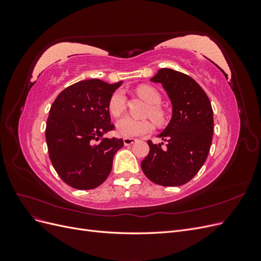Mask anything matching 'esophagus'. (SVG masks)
I'll return each instance as SVG.
<instances>
[{
    "mask_svg": "<svg viewBox=\"0 0 261 261\" xmlns=\"http://www.w3.org/2000/svg\"><path fill=\"white\" fill-rule=\"evenodd\" d=\"M123 141H124V145H125V146H130V145H133L134 143H136L137 139H136V138H124Z\"/></svg>",
    "mask_w": 261,
    "mask_h": 261,
    "instance_id": "1",
    "label": "esophagus"
}]
</instances>
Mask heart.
<instances>
[{
  "label": "heart",
  "instance_id": "heart-1",
  "mask_svg": "<svg viewBox=\"0 0 261 261\" xmlns=\"http://www.w3.org/2000/svg\"><path fill=\"white\" fill-rule=\"evenodd\" d=\"M137 93L140 98H143L150 105L147 109V114L150 115L152 120L160 124L163 122V112L159 108L161 102V96L159 91L151 86H140L137 88ZM126 97L122 90H116L112 93L109 100V111L112 116L118 117L125 111ZM153 125L148 118H133L129 116L122 117L116 122V133L125 138H132L137 136H143L152 130Z\"/></svg>",
  "mask_w": 261,
  "mask_h": 261
}]
</instances>
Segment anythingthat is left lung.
Returning <instances> with one entry per match:
<instances>
[{
	"mask_svg": "<svg viewBox=\"0 0 261 261\" xmlns=\"http://www.w3.org/2000/svg\"><path fill=\"white\" fill-rule=\"evenodd\" d=\"M150 81L160 83L167 91L172 117L158 135L167 146L148 140L150 151L141 170L158 185H184L198 173L209 153L213 135L210 100L192 77L174 69L161 68Z\"/></svg>",
	"mask_w": 261,
	"mask_h": 261,
	"instance_id": "8db88e82",
	"label": "left lung"
}]
</instances>
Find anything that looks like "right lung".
I'll return each instance as SVG.
<instances>
[{
	"label": "right lung",
	"instance_id": "add662e5",
	"mask_svg": "<svg viewBox=\"0 0 261 261\" xmlns=\"http://www.w3.org/2000/svg\"><path fill=\"white\" fill-rule=\"evenodd\" d=\"M123 82H78L63 90L51 106L45 140L53 168L76 189L101 185L112 170L123 139L103 138L112 130L109 100Z\"/></svg>",
	"mask_w": 261,
	"mask_h": 261
}]
</instances>
